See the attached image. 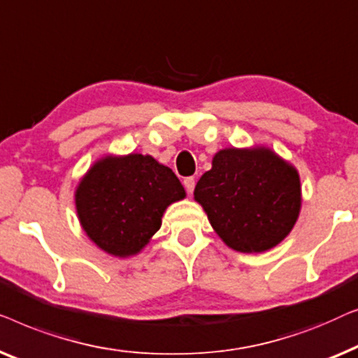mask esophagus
I'll use <instances>...</instances> for the list:
<instances>
[{
	"label": "esophagus",
	"instance_id": "esophagus-1",
	"mask_svg": "<svg viewBox=\"0 0 358 358\" xmlns=\"http://www.w3.org/2000/svg\"><path fill=\"white\" fill-rule=\"evenodd\" d=\"M183 185H185V188H186V191H188V193H193L194 185H196V180H194L193 177H186V178L183 180Z\"/></svg>",
	"mask_w": 358,
	"mask_h": 358
}]
</instances>
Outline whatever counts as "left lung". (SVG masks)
Returning <instances> with one entry per match:
<instances>
[{
  "label": "left lung",
  "mask_w": 358,
  "mask_h": 358,
  "mask_svg": "<svg viewBox=\"0 0 358 358\" xmlns=\"http://www.w3.org/2000/svg\"><path fill=\"white\" fill-rule=\"evenodd\" d=\"M194 199L230 248L261 253L280 243L295 225L300 178L269 149H224L199 178Z\"/></svg>",
  "instance_id": "8db88e82"
}]
</instances>
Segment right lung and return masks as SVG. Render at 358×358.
I'll return each instance as SVG.
<instances>
[{
    "label": "right lung",
    "instance_id": "1",
    "mask_svg": "<svg viewBox=\"0 0 358 358\" xmlns=\"http://www.w3.org/2000/svg\"><path fill=\"white\" fill-rule=\"evenodd\" d=\"M185 198L172 170L150 155L99 160L76 191L80 225L89 238L115 256L136 255L160 229L169 204Z\"/></svg>",
    "mask_w": 358,
    "mask_h": 358
}]
</instances>
